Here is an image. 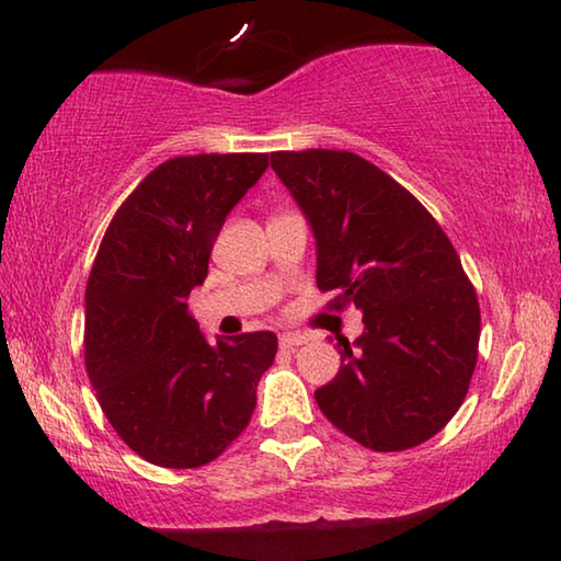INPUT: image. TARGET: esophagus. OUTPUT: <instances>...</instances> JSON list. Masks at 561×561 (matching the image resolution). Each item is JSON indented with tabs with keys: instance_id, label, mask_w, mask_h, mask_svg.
I'll list each match as a JSON object with an SVG mask.
<instances>
[{
	"instance_id": "esophagus-1",
	"label": "esophagus",
	"mask_w": 561,
	"mask_h": 561,
	"mask_svg": "<svg viewBox=\"0 0 561 561\" xmlns=\"http://www.w3.org/2000/svg\"><path fill=\"white\" fill-rule=\"evenodd\" d=\"M304 341H307V339H304L301 334H282L279 336V346L282 348H297V346L304 344Z\"/></svg>"
}]
</instances>
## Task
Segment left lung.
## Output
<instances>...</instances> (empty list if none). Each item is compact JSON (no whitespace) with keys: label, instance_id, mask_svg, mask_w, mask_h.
Wrapping results in <instances>:
<instances>
[{"label":"left lung","instance_id":"8db88e82","mask_svg":"<svg viewBox=\"0 0 561 561\" xmlns=\"http://www.w3.org/2000/svg\"><path fill=\"white\" fill-rule=\"evenodd\" d=\"M272 168L317 240V287L364 311L336 378L314 393L331 423L378 453L433 438L458 413L478 364L480 304L435 217L348 150H277Z\"/></svg>","mask_w":561,"mask_h":561}]
</instances>
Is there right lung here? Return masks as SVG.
Wrapping results in <instances>:
<instances>
[{
    "label": "right lung",
    "mask_w": 561,
    "mask_h": 561,
    "mask_svg": "<svg viewBox=\"0 0 561 561\" xmlns=\"http://www.w3.org/2000/svg\"><path fill=\"white\" fill-rule=\"evenodd\" d=\"M267 165V153L165 160L113 215L91 267V386L121 440L160 468H201L225 453L250 425L277 354L272 331L210 346L187 311L225 217Z\"/></svg>",
    "instance_id": "obj_1"
}]
</instances>
